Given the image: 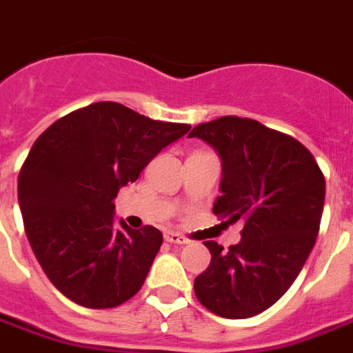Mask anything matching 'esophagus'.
<instances>
[{"mask_svg":"<svg viewBox=\"0 0 353 353\" xmlns=\"http://www.w3.org/2000/svg\"><path fill=\"white\" fill-rule=\"evenodd\" d=\"M165 241L170 242V244H187L188 242L185 236L176 233V231H165Z\"/></svg>","mask_w":353,"mask_h":353,"instance_id":"obj_1","label":"esophagus"}]
</instances>
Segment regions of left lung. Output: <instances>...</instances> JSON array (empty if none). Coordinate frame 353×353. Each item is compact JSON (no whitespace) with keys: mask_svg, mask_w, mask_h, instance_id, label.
<instances>
[{"mask_svg":"<svg viewBox=\"0 0 353 353\" xmlns=\"http://www.w3.org/2000/svg\"><path fill=\"white\" fill-rule=\"evenodd\" d=\"M219 153L220 194L212 212L244 220L241 242L207 241L211 265L194 279L196 298L224 319H250L287 292L319 235L326 181L307 148L239 117L196 125L190 134Z\"/></svg>","mask_w":353,"mask_h":353,"instance_id":"1","label":"left lung"}]
</instances>
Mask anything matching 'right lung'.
Instances as JSON below:
<instances>
[{"instance_id":"1","label":"right lung","mask_w":353,"mask_h":353,"mask_svg":"<svg viewBox=\"0 0 353 353\" xmlns=\"http://www.w3.org/2000/svg\"><path fill=\"white\" fill-rule=\"evenodd\" d=\"M188 129L99 101L37 139L18 176V201L34 257L68 300L109 309L141 290L163 233L117 224L114 198Z\"/></svg>"}]
</instances>
